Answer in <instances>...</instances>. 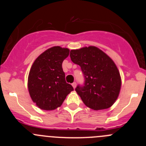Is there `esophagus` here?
<instances>
[{
    "instance_id": "34e87169",
    "label": "esophagus",
    "mask_w": 146,
    "mask_h": 146,
    "mask_svg": "<svg viewBox=\"0 0 146 146\" xmlns=\"http://www.w3.org/2000/svg\"><path fill=\"white\" fill-rule=\"evenodd\" d=\"M72 86L73 87V88H76V82H73V83H72Z\"/></svg>"
}]
</instances>
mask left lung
<instances>
[{
	"instance_id": "left-lung-1",
	"label": "left lung",
	"mask_w": 146,
	"mask_h": 146,
	"mask_svg": "<svg viewBox=\"0 0 146 146\" xmlns=\"http://www.w3.org/2000/svg\"><path fill=\"white\" fill-rule=\"evenodd\" d=\"M70 57L79 65L85 81L76 91L87 107L100 110L111 107L119 96L121 78L114 61L100 49L88 46L71 50Z\"/></svg>"
}]
</instances>
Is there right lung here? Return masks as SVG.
I'll list each match as a JSON object with an SVG mask.
<instances>
[{"instance_id":"right-lung-1","label":"right lung","mask_w":146,"mask_h":146,"mask_svg":"<svg viewBox=\"0 0 146 146\" xmlns=\"http://www.w3.org/2000/svg\"><path fill=\"white\" fill-rule=\"evenodd\" d=\"M69 51L61 46L51 47L32 64L28 76V90L32 101L42 110H53L60 107L73 90L72 85L66 82L62 68Z\"/></svg>"}]
</instances>
